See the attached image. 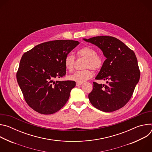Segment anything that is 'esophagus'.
<instances>
[{
	"instance_id": "34e87169",
	"label": "esophagus",
	"mask_w": 152,
	"mask_h": 152,
	"mask_svg": "<svg viewBox=\"0 0 152 152\" xmlns=\"http://www.w3.org/2000/svg\"><path fill=\"white\" fill-rule=\"evenodd\" d=\"M83 83V82H77L76 83V86H79L80 85H82Z\"/></svg>"
}]
</instances>
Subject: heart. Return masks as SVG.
<instances>
[{
	"instance_id": "1",
	"label": "heart",
	"mask_w": 152,
	"mask_h": 152,
	"mask_svg": "<svg viewBox=\"0 0 152 152\" xmlns=\"http://www.w3.org/2000/svg\"><path fill=\"white\" fill-rule=\"evenodd\" d=\"M79 58L85 59L83 68L86 69L81 71H77L68 76L70 80L76 82H83L90 79L93 76V73L90 69L94 70H100L103 65L102 57L97 54V51L90 46H84L77 51ZM66 69L72 72L75 67V56L72 54L66 55L64 61Z\"/></svg>"
}]
</instances>
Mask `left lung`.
I'll return each mask as SVG.
<instances>
[{
	"instance_id": "obj_1",
	"label": "left lung",
	"mask_w": 152,
	"mask_h": 152,
	"mask_svg": "<svg viewBox=\"0 0 152 152\" xmlns=\"http://www.w3.org/2000/svg\"><path fill=\"white\" fill-rule=\"evenodd\" d=\"M83 39L99 48L106 58L96 79L107 80V85L93 82V89L88 94L91 103L103 112L120 109L131 99L140 77L134 52L113 37Z\"/></svg>"
}]
</instances>
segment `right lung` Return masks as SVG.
<instances>
[{"mask_svg":"<svg viewBox=\"0 0 152 152\" xmlns=\"http://www.w3.org/2000/svg\"><path fill=\"white\" fill-rule=\"evenodd\" d=\"M79 44L74 40L48 41L21 57L17 80L25 101L34 111L52 114L66 104L76 82L55 80L66 75L64 59Z\"/></svg>","mask_w":152,"mask_h":152,"instance_id":"right-lung-1","label":"right lung"}]
</instances>
